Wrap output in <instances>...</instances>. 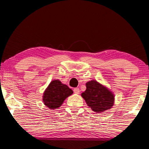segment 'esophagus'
<instances>
[{
  "label": "esophagus",
  "mask_w": 149,
  "mask_h": 149,
  "mask_svg": "<svg viewBox=\"0 0 149 149\" xmlns=\"http://www.w3.org/2000/svg\"><path fill=\"white\" fill-rule=\"evenodd\" d=\"M74 92L75 94H79L80 90H79V89L78 88H74Z\"/></svg>",
  "instance_id": "34e87169"
}]
</instances>
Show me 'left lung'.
<instances>
[{"mask_svg": "<svg viewBox=\"0 0 149 149\" xmlns=\"http://www.w3.org/2000/svg\"><path fill=\"white\" fill-rule=\"evenodd\" d=\"M86 86V90L81 96L93 111L101 113L111 108L115 95L109 90L95 80L87 82Z\"/></svg>", "mask_w": 149, "mask_h": 149, "instance_id": "left-lung-1", "label": "left lung"}]
</instances>
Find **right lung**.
<instances>
[{
	"instance_id": "1",
	"label": "right lung",
	"mask_w": 149,
	"mask_h": 149,
	"mask_svg": "<svg viewBox=\"0 0 149 149\" xmlns=\"http://www.w3.org/2000/svg\"><path fill=\"white\" fill-rule=\"evenodd\" d=\"M73 91L59 80H54L46 88L43 95L44 104L50 109L58 108Z\"/></svg>"
}]
</instances>
